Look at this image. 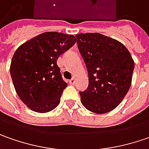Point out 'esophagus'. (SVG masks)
<instances>
[{
  "label": "esophagus",
  "instance_id": "1",
  "mask_svg": "<svg viewBox=\"0 0 149 149\" xmlns=\"http://www.w3.org/2000/svg\"><path fill=\"white\" fill-rule=\"evenodd\" d=\"M69 82H70V84H71V85H74L75 82H76V79H75V77H72V79L70 80Z\"/></svg>",
  "mask_w": 149,
  "mask_h": 149
}]
</instances>
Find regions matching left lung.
I'll use <instances>...</instances> for the list:
<instances>
[{
    "instance_id": "obj_1",
    "label": "left lung",
    "mask_w": 149,
    "mask_h": 149,
    "mask_svg": "<svg viewBox=\"0 0 149 149\" xmlns=\"http://www.w3.org/2000/svg\"><path fill=\"white\" fill-rule=\"evenodd\" d=\"M88 72L89 84L79 92L85 108L105 114L116 108L131 86L134 63L120 42L99 33L76 35Z\"/></svg>"
}]
</instances>
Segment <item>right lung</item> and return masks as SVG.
Wrapping results in <instances>:
<instances>
[{
  "instance_id": "1",
  "label": "right lung",
  "mask_w": 149,
  "mask_h": 149,
  "mask_svg": "<svg viewBox=\"0 0 149 149\" xmlns=\"http://www.w3.org/2000/svg\"><path fill=\"white\" fill-rule=\"evenodd\" d=\"M76 42L72 34L45 32L16 49L10 63V76L17 95L30 110L46 113L58 105L68 84L57 60Z\"/></svg>"
}]
</instances>
